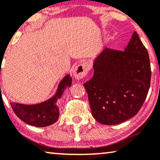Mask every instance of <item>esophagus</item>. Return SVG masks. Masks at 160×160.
Instances as JSON below:
<instances>
[{
	"instance_id": "34e87169",
	"label": "esophagus",
	"mask_w": 160,
	"mask_h": 160,
	"mask_svg": "<svg viewBox=\"0 0 160 160\" xmlns=\"http://www.w3.org/2000/svg\"><path fill=\"white\" fill-rule=\"evenodd\" d=\"M89 71V66L88 63L87 62H82L77 65L73 71V76L74 77L77 79H81V78H84V76L88 73Z\"/></svg>"
}]
</instances>
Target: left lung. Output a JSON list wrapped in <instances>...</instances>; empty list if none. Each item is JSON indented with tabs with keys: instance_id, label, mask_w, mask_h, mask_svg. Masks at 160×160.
Instances as JSON below:
<instances>
[{
	"instance_id": "left-lung-1",
	"label": "left lung",
	"mask_w": 160,
	"mask_h": 160,
	"mask_svg": "<svg viewBox=\"0 0 160 160\" xmlns=\"http://www.w3.org/2000/svg\"><path fill=\"white\" fill-rule=\"evenodd\" d=\"M93 69L92 78L84 84L93 117L114 125L136 115L147 96L152 75L147 49L137 32L124 51L105 49Z\"/></svg>"
}]
</instances>
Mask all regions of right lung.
I'll return each mask as SVG.
<instances>
[{
    "label": "right lung",
    "mask_w": 160,
    "mask_h": 160,
    "mask_svg": "<svg viewBox=\"0 0 160 160\" xmlns=\"http://www.w3.org/2000/svg\"><path fill=\"white\" fill-rule=\"evenodd\" d=\"M71 78L67 75L60 83L54 97L42 103L30 106L11 102V106L15 114L30 125L38 128L51 125L58 121L60 115L58 99L61 98L67 87L71 86Z\"/></svg>",
    "instance_id": "1"
}]
</instances>
